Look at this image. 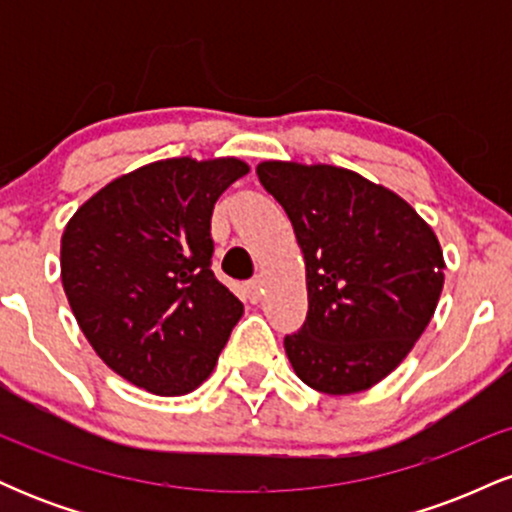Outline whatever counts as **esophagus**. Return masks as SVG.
Returning a JSON list of instances; mask_svg holds the SVG:
<instances>
[{
    "instance_id": "34e87169",
    "label": "esophagus",
    "mask_w": 512,
    "mask_h": 512,
    "mask_svg": "<svg viewBox=\"0 0 512 512\" xmlns=\"http://www.w3.org/2000/svg\"><path fill=\"white\" fill-rule=\"evenodd\" d=\"M245 293H248V301H250V303H260V298H262V284H260V279L248 281V284H245Z\"/></svg>"
}]
</instances>
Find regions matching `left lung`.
<instances>
[{
	"mask_svg": "<svg viewBox=\"0 0 512 512\" xmlns=\"http://www.w3.org/2000/svg\"><path fill=\"white\" fill-rule=\"evenodd\" d=\"M264 190L303 250L308 315L284 349L305 385L354 395L390 375L431 322L443 250L402 197L354 170L264 161Z\"/></svg>",
	"mask_w": 512,
	"mask_h": 512,
	"instance_id": "obj_1",
	"label": "left lung"
}]
</instances>
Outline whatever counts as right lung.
<instances>
[{
    "label": "right lung",
    "instance_id": "add662e5",
    "mask_svg": "<svg viewBox=\"0 0 512 512\" xmlns=\"http://www.w3.org/2000/svg\"><path fill=\"white\" fill-rule=\"evenodd\" d=\"M238 158H166L105 185L62 233V286L108 368L161 397L209 378L243 303L211 272V211Z\"/></svg>",
    "mask_w": 512,
    "mask_h": 512
}]
</instances>
